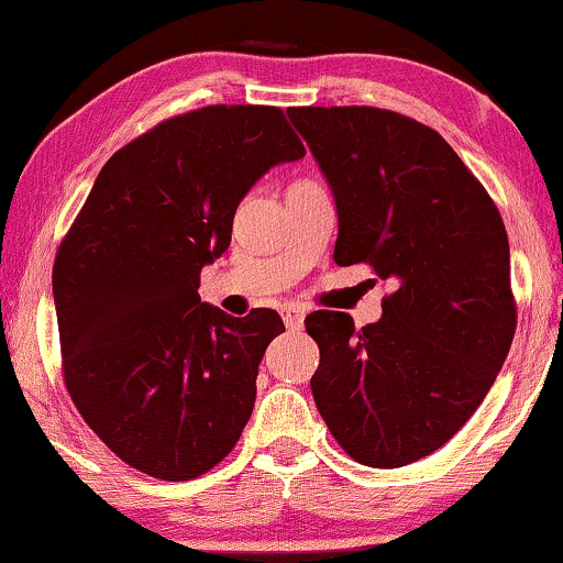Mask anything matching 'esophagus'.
Masks as SVG:
<instances>
[{
    "instance_id": "esophagus-1",
    "label": "esophagus",
    "mask_w": 563,
    "mask_h": 563,
    "mask_svg": "<svg viewBox=\"0 0 563 563\" xmlns=\"http://www.w3.org/2000/svg\"><path fill=\"white\" fill-rule=\"evenodd\" d=\"M280 314H283V322H286L288 330H301L303 328V309L283 307Z\"/></svg>"
}]
</instances>
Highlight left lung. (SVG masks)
I'll list each match as a JSON object with an SVG mask.
<instances>
[{
	"label": "left lung",
	"mask_w": 563,
	"mask_h": 563,
	"mask_svg": "<svg viewBox=\"0 0 563 563\" xmlns=\"http://www.w3.org/2000/svg\"><path fill=\"white\" fill-rule=\"evenodd\" d=\"M335 196L341 267L393 280L356 330L314 311V404L358 464L396 470L449 443L496 383L517 330L498 207L432 128L377 107H290Z\"/></svg>",
	"instance_id": "8db88e82"
}]
</instances>
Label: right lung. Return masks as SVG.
I'll use <instances>...</instances> for the list:
<instances>
[{"instance_id": "right-lung-1", "label": "right lung", "mask_w": 563, "mask_h": 563, "mask_svg": "<svg viewBox=\"0 0 563 563\" xmlns=\"http://www.w3.org/2000/svg\"><path fill=\"white\" fill-rule=\"evenodd\" d=\"M307 154L277 107L212 104L162 120L101 167L52 269L65 388L133 470L183 483L239 443L283 320L230 317L199 275L269 167Z\"/></svg>"}]
</instances>
